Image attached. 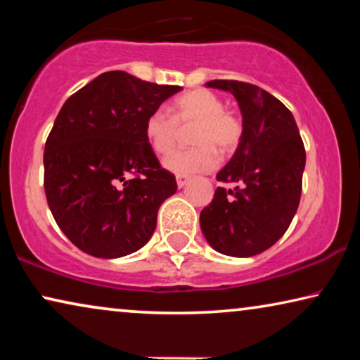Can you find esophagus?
Masks as SVG:
<instances>
[{
  "mask_svg": "<svg viewBox=\"0 0 360 360\" xmlns=\"http://www.w3.org/2000/svg\"><path fill=\"white\" fill-rule=\"evenodd\" d=\"M188 181H190V176L176 175V185H179V188H184V186L188 184Z\"/></svg>",
  "mask_w": 360,
  "mask_h": 360,
  "instance_id": "1",
  "label": "esophagus"
}]
</instances>
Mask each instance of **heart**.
<instances>
[{
	"instance_id": "b5f03b06",
	"label": "heart",
	"mask_w": 360,
	"mask_h": 360,
	"mask_svg": "<svg viewBox=\"0 0 360 360\" xmlns=\"http://www.w3.org/2000/svg\"><path fill=\"white\" fill-rule=\"evenodd\" d=\"M193 147L165 157L164 165L176 175L210 172L218 165V152L231 154L243 139V122L224 110L218 95L208 90H191L176 98L172 116L164 110L146 117L144 134L157 154H169L179 139V127L191 126Z\"/></svg>"
}]
</instances>
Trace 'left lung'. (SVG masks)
<instances>
[{
    "label": "left lung",
    "instance_id": "obj_1",
    "mask_svg": "<svg viewBox=\"0 0 360 360\" xmlns=\"http://www.w3.org/2000/svg\"><path fill=\"white\" fill-rule=\"evenodd\" d=\"M206 86L233 93L243 115V139L216 180L213 201L200 214L211 248L233 257H252L277 243L292 223L302 196L304 146L287 106L262 88L236 80Z\"/></svg>",
    "mask_w": 360,
    "mask_h": 360
}]
</instances>
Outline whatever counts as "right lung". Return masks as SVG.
<instances>
[{
	"instance_id": "right-lung-1",
	"label": "right lung",
	"mask_w": 360,
	"mask_h": 360,
	"mask_svg": "<svg viewBox=\"0 0 360 360\" xmlns=\"http://www.w3.org/2000/svg\"><path fill=\"white\" fill-rule=\"evenodd\" d=\"M181 86L105 72L63 103L44 150V190L62 233L83 252L139 250L176 191L144 134L146 117Z\"/></svg>"
}]
</instances>
